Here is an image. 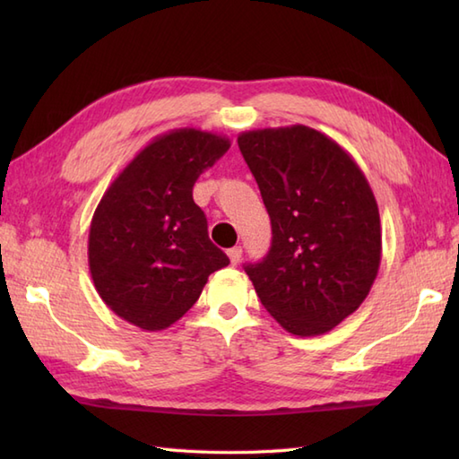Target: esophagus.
<instances>
[{
	"instance_id": "obj_1",
	"label": "esophagus",
	"mask_w": 459,
	"mask_h": 459,
	"mask_svg": "<svg viewBox=\"0 0 459 459\" xmlns=\"http://www.w3.org/2000/svg\"><path fill=\"white\" fill-rule=\"evenodd\" d=\"M229 258H230V264L232 266H237L238 262H240V258H242V248L240 247H232V248H229Z\"/></svg>"
}]
</instances>
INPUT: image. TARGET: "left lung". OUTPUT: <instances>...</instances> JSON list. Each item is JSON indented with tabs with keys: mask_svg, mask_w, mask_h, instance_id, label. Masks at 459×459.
Masks as SVG:
<instances>
[{
	"mask_svg": "<svg viewBox=\"0 0 459 459\" xmlns=\"http://www.w3.org/2000/svg\"><path fill=\"white\" fill-rule=\"evenodd\" d=\"M272 222V247L245 266L270 316L324 335L368 296L383 252L373 189L337 142L307 126L238 135Z\"/></svg>",
	"mask_w": 459,
	"mask_h": 459,
	"instance_id": "obj_1",
	"label": "left lung"
}]
</instances>
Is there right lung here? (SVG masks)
<instances>
[{
  "instance_id": "add662e5",
  "label": "right lung",
  "mask_w": 459,
  "mask_h": 459,
  "mask_svg": "<svg viewBox=\"0 0 459 459\" xmlns=\"http://www.w3.org/2000/svg\"><path fill=\"white\" fill-rule=\"evenodd\" d=\"M229 148L219 134L171 130L106 189L91 222L89 266L104 304L128 324L169 327L199 299L212 272L229 266L193 201L195 181Z\"/></svg>"
}]
</instances>
